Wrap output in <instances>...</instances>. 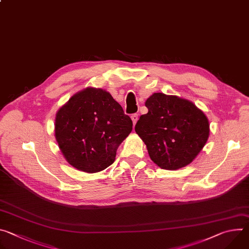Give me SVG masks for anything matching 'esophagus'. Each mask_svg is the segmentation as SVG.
<instances>
[{
    "mask_svg": "<svg viewBox=\"0 0 249 249\" xmlns=\"http://www.w3.org/2000/svg\"><path fill=\"white\" fill-rule=\"evenodd\" d=\"M131 119H132V121H133V124L136 125V123H137V121H138V114H132Z\"/></svg>",
    "mask_w": 249,
    "mask_h": 249,
    "instance_id": "esophagus-1",
    "label": "esophagus"
}]
</instances>
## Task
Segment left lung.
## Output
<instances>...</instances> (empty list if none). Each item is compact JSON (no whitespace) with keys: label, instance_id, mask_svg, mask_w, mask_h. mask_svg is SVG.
I'll use <instances>...</instances> for the list:
<instances>
[{"label":"left lung","instance_id":"1","mask_svg":"<svg viewBox=\"0 0 249 249\" xmlns=\"http://www.w3.org/2000/svg\"><path fill=\"white\" fill-rule=\"evenodd\" d=\"M148 113L138 120L135 131L143 140L151 160L160 168L186 166L206 145L210 124L190 100L155 92L145 102Z\"/></svg>","mask_w":249,"mask_h":249}]
</instances>
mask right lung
Returning <instances> with one entry per match:
<instances>
[{
    "instance_id": "1",
    "label": "right lung",
    "mask_w": 249,
    "mask_h": 249,
    "mask_svg": "<svg viewBox=\"0 0 249 249\" xmlns=\"http://www.w3.org/2000/svg\"><path fill=\"white\" fill-rule=\"evenodd\" d=\"M132 126L131 118L108 91L87 88L57 111L55 138L71 165L95 173L114 162L117 149Z\"/></svg>"
}]
</instances>
